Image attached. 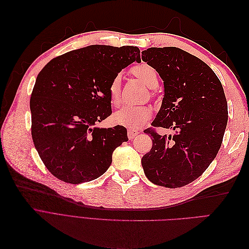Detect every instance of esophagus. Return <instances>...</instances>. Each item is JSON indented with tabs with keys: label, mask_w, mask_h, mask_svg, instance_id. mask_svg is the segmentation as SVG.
Segmentation results:
<instances>
[{
	"label": "esophagus",
	"mask_w": 249,
	"mask_h": 249,
	"mask_svg": "<svg viewBox=\"0 0 249 249\" xmlns=\"http://www.w3.org/2000/svg\"><path fill=\"white\" fill-rule=\"evenodd\" d=\"M138 134H139V131L136 130V129H129V130H127V137H129L130 140L134 139Z\"/></svg>",
	"instance_id": "esophagus-1"
}]
</instances>
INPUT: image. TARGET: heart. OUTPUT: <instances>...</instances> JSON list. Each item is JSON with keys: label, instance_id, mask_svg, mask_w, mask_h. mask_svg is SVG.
<instances>
[{"label": "heart", "instance_id": "b5f03b06", "mask_svg": "<svg viewBox=\"0 0 249 249\" xmlns=\"http://www.w3.org/2000/svg\"><path fill=\"white\" fill-rule=\"evenodd\" d=\"M132 72L135 77L141 81L146 87L154 89L158 86L159 79H158L157 71L153 66L146 63H142L133 67ZM109 96L113 104H117L120 96V77L116 76L113 78L109 85ZM153 110L149 106H132V105H124L116 110L113 114L114 123L120 125L139 127L144 124L147 120L152 117Z\"/></svg>", "mask_w": 249, "mask_h": 249}]
</instances>
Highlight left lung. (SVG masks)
<instances>
[{"instance_id":"8db88e82","label":"left lung","mask_w":249,"mask_h":249,"mask_svg":"<svg viewBox=\"0 0 249 249\" xmlns=\"http://www.w3.org/2000/svg\"><path fill=\"white\" fill-rule=\"evenodd\" d=\"M142 61L153 66L164 84L154 126L175 131L161 136L147 129L153 147L142 157L150 182L178 188L200 177L219 150L228 124L221 82L209 65L178 48H149Z\"/></svg>"}]
</instances>
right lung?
<instances>
[{
  "instance_id": "obj_1",
  "label": "right lung",
  "mask_w": 249,
  "mask_h": 249,
  "mask_svg": "<svg viewBox=\"0 0 249 249\" xmlns=\"http://www.w3.org/2000/svg\"><path fill=\"white\" fill-rule=\"evenodd\" d=\"M137 47L93 44L56 57L36 78L30 100L32 138L40 159L70 184L103 176L114 149L127 140L123 125L99 127L111 115L109 85L133 62Z\"/></svg>"
}]
</instances>
